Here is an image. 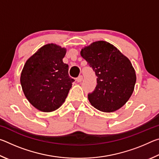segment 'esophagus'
<instances>
[{
	"label": "esophagus",
	"mask_w": 159,
	"mask_h": 159,
	"mask_svg": "<svg viewBox=\"0 0 159 159\" xmlns=\"http://www.w3.org/2000/svg\"><path fill=\"white\" fill-rule=\"evenodd\" d=\"M83 80V76H79L78 77L77 79H76L77 82H79V83L81 82V80Z\"/></svg>",
	"instance_id": "esophagus-1"
}]
</instances>
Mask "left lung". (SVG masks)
<instances>
[{
	"label": "left lung",
	"instance_id": "left-lung-1",
	"mask_svg": "<svg viewBox=\"0 0 159 159\" xmlns=\"http://www.w3.org/2000/svg\"><path fill=\"white\" fill-rule=\"evenodd\" d=\"M80 55L98 77L95 90L88 95L91 105L107 113L121 108L130 99L136 83L130 60L114 45L104 41L83 48Z\"/></svg>",
	"mask_w": 159,
	"mask_h": 159
}]
</instances>
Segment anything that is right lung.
Returning <instances> with one entry per match:
<instances>
[{"label": "right lung", "instance_id": "add662e5", "mask_svg": "<svg viewBox=\"0 0 159 159\" xmlns=\"http://www.w3.org/2000/svg\"><path fill=\"white\" fill-rule=\"evenodd\" d=\"M66 48L48 43L31 55L24 66L20 83L28 101L39 111L51 112L62 105L74 79L63 62Z\"/></svg>", "mask_w": 159, "mask_h": 159}]
</instances>
